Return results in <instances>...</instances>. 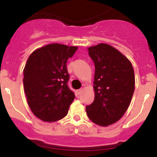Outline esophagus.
<instances>
[{
	"mask_svg": "<svg viewBox=\"0 0 157 157\" xmlns=\"http://www.w3.org/2000/svg\"><path fill=\"white\" fill-rule=\"evenodd\" d=\"M82 91V89H79V90H77V94H78V95H79V94H81Z\"/></svg>",
	"mask_w": 157,
	"mask_h": 157,
	"instance_id": "obj_1",
	"label": "esophagus"
}]
</instances>
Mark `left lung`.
Returning <instances> with one entry per match:
<instances>
[{
    "mask_svg": "<svg viewBox=\"0 0 157 157\" xmlns=\"http://www.w3.org/2000/svg\"><path fill=\"white\" fill-rule=\"evenodd\" d=\"M88 51L95 65V98L86 110L91 121L107 127L120 120L128 109L134 91V71L130 60L111 45L101 43Z\"/></svg>",
    "mask_w": 157,
    "mask_h": 157,
    "instance_id": "1",
    "label": "left lung"
}]
</instances>
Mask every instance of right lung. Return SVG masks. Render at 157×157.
Segmentation results:
<instances>
[{"label":"right lung","mask_w":157,"mask_h":157,"mask_svg":"<svg viewBox=\"0 0 157 157\" xmlns=\"http://www.w3.org/2000/svg\"><path fill=\"white\" fill-rule=\"evenodd\" d=\"M78 47L49 44L30 54L23 70V86L32 112L45 122L67 114L75 96L67 86V61Z\"/></svg>","instance_id":"right-lung-1"}]
</instances>
